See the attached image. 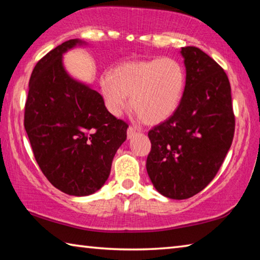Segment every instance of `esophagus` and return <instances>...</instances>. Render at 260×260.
Masks as SVG:
<instances>
[{
	"instance_id": "34e87169",
	"label": "esophagus",
	"mask_w": 260,
	"mask_h": 260,
	"mask_svg": "<svg viewBox=\"0 0 260 260\" xmlns=\"http://www.w3.org/2000/svg\"><path fill=\"white\" fill-rule=\"evenodd\" d=\"M136 133H138V131H136L134 127H132V126H129L128 129H127V136H128V139H131L132 136H134V134H136Z\"/></svg>"
}]
</instances>
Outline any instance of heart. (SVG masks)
Returning a JSON list of instances; mask_svg holds the SVG:
<instances>
[{
	"mask_svg": "<svg viewBox=\"0 0 260 260\" xmlns=\"http://www.w3.org/2000/svg\"><path fill=\"white\" fill-rule=\"evenodd\" d=\"M186 88V71L170 57L118 65L101 78L105 107L119 116L128 105L143 122L157 125L173 116Z\"/></svg>",
	"mask_w": 260,
	"mask_h": 260,
	"instance_id": "b5f03b06",
	"label": "heart"
}]
</instances>
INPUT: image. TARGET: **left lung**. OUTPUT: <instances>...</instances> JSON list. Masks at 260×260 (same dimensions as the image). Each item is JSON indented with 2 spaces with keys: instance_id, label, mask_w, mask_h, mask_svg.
<instances>
[{
  "instance_id": "8db88e82",
  "label": "left lung",
  "mask_w": 260,
  "mask_h": 260,
  "mask_svg": "<svg viewBox=\"0 0 260 260\" xmlns=\"http://www.w3.org/2000/svg\"><path fill=\"white\" fill-rule=\"evenodd\" d=\"M186 88L172 117L149 131L147 172L158 191L186 200L218 173L235 131L231 85L217 61L196 47L181 48Z\"/></svg>"
}]
</instances>
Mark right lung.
Masks as SVG:
<instances>
[{
    "mask_svg": "<svg viewBox=\"0 0 260 260\" xmlns=\"http://www.w3.org/2000/svg\"><path fill=\"white\" fill-rule=\"evenodd\" d=\"M82 43L65 41L38 61L24 114L42 173L52 186L73 196L90 195L103 186L128 127L108 111L99 91L65 71L63 54Z\"/></svg>",
    "mask_w": 260,
    "mask_h": 260,
    "instance_id": "add662e5",
    "label": "right lung"
}]
</instances>
